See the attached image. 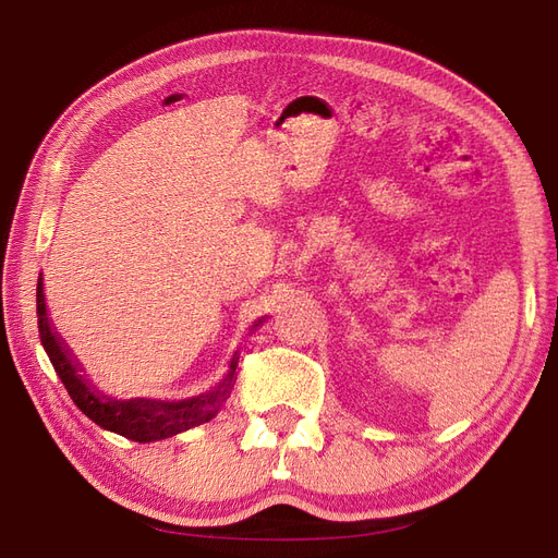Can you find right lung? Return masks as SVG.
I'll use <instances>...</instances> for the list:
<instances>
[{"instance_id": "right-lung-1", "label": "right lung", "mask_w": 558, "mask_h": 558, "mask_svg": "<svg viewBox=\"0 0 558 558\" xmlns=\"http://www.w3.org/2000/svg\"><path fill=\"white\" fill-rule=\"evenodd\" d=\"M35 298H38V328H40V340L47 357H50L57 376L62 378L71 400L76 402V408L86 414L88 420L102 426V429L114 432L124 438H132V441H138V444L160 441V438H170L174 434L194 429L198 424L210 422L225 405V400L230 398L232 386L236 381L240 348L232 352L228 369H225L220 381L216 386H210L208 390H204V393L192 396V398L117 400L100 393V390L93 388L86 378H83L78 362L71 357V350L57 338V333L52 330L50 316H47V306H45L43 278H38V294H35ZM258 324L260 318L254 324V328Z\"/></svg>"}]
</instances>
